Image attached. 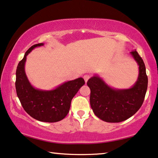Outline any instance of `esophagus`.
<instances>
[{
	"label": "esophagus",
	"mask_w": 158,
	"mask_h": 158,
	"mask_svg": "<svg viewBox=\"0 0 158 158\" xmlns=\"http://www.w3.org/2000/svg\"><path fill=\"white\" fill-rule=\"evenodd\" d=\"M83 78H84V80H85V83H87V81H88V79L90 78V75H85L84 76H83Z\"/></svg>",
	"instance_id": "obj_1"
}]
</instances>
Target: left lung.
<instances>
[{"label":"left lung","mask_w":158,"mask_h":158,"mask_svg":"<svg viewBox=\"0 0 158 158\" xmlns=\"http://www.w3.org/2000/svg\"><path fill=\"white\" fill-rule=\"evenodd\" d=\"M130 54L139 65L138 80L130 88H111L97 75L87 82L90 89L91 108L95 115L105 122L120 123L127 120L136 113L143 103L148 83L145 65L136 51Z\"/></svg>","instance_id":"8db88e82"}]
</instances>
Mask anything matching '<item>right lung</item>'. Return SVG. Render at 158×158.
<instances>
[{"instance_id":"1","label":"right lung","mask_w":158,"mask_h":158,"mask_svg":"<svg viewBox=\"0 0 158 158\" xmlns=\"http://www.w3.org/2000/svg\"><path fill=\"white\" fill-rule=\"evenodd\" d=\"M38 43L31 46L18 63L16 69L15 89L20 103L30 116L41 122L56 123L65 117L69 112L71 100L85 84L83 77L65 82L51 90L36 89L30 83L25 71L26 57Z\"/></svg>"}]
</instances>
